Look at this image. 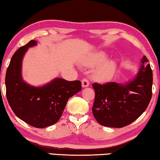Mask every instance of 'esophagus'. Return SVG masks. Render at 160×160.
<instances>
[{
    "mask_svg": "<svg viewBox=\"0 0 160 160\" xmlns=\"http://www.w3.org/2000/svg\"><path fill=\"white\" fill-rule=\"evenodd\" d=\"M82 83L83 87H87L89 86V82H88V80L87 78H83L82 81Z\"/></svg>",
    "mask_w": 160,
    "mask_h": 160,
    "instance_id": "obj_1",
    "label": "esophagus"
}]
</instances>
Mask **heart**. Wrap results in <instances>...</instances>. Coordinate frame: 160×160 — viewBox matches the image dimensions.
I'll list each match as a JSON object with an SVG mask.
<instances>
[{"mask_svg": "<svg viewBox=\"0 0 160 160\" xmlns=\"http://www.w3.org/2000/svg\"><path fill=\"white\" fill-rule=\"evenodd\" d=\"M107 59V55L104 52H99L95 53L89 60L87 61L85 65L88 67H93L101 64ZM116 69L117 65L114 61H106L96 68L93 73V78L98 82H106L109 80L114 76Z\"/></svg>", "mask_w": 160, "mask_h": 160, "instance_id": "1", "label": "heart"}]
</instances>
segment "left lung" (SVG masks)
I'll return each instance as SVG.
<instances>
[{"label": "left lung", "instance_id": "1", "mask_svg": "<svg viewBox=\"0 0 160 160\" xmlns=\"http://www.w3.org/2000/svg\"><path fill=\"white\" fill-rule=\"evenodd\" d=\"M145 56L133 80L127 83H94L95 99L93 114L104 127L121 128L135 121L143 114L150 102L152 92V71Z\"/></svg>", "mask_w": 160, "mask_h": 160}]
</instances>
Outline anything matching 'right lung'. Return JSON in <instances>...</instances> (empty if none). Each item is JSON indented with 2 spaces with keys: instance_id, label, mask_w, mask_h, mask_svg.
<instances>
[{
  "instance_id": "right-lung-1",
  "label": "right lung",
  "mask_w": 160,
  "mask_h": 160,
  "mask_svg": "<svg viewBox=\"0 0 160 160\" xmlns=\"http://www.w3.org/2000/svg\"><path fill=\"white\" fill-rule=\"evenodd\" d=\"M36 45V41L31 40L12 56L6 74V97L19 119L32 127L44 128L59 120L68 99L82 90V83L56 78L43 87H36L24 82L22 60L28 48Z\"/></svg>"
}]
</instances>
